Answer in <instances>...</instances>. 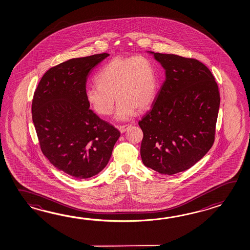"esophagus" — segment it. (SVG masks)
<instances>
[{
	"mask_svg": "<svg viewBox=\"0 0 250 250\" xmlns=\"http://www.w3.org/2000/svg\"><path fill=\"white\" fill-rule=\"evenodd\" d=\"M130 126H131V125H120V126H118L117 128L120 131V133H125Z\"/></svg>",
	"mask_w": 250,
	"mask_h": 250,
	"instance_id": "34e87169",
	"label": "esophagus"
}]
</instances>
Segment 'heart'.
Masks as SVG:
<instances>
[{
	"mask_svg": "<svg viewBox=\"0 0 250 250\" xmlns=\"http://www.w3.org/2000/svg\"><path fill=\"white\" fill-rule=\"evenodd\" d=\"M97 85L88 86L85 99L101 116L113 112L115 97L118 101L115 117L128 120L152 103L158 91V75L154 62L143 55L114 57L95 77Z\"/></svg>",
	"mask_w": 250,
	"mask_h": 250,
	"instance_id": "1",
	"label": "heart"
}]
</instances>
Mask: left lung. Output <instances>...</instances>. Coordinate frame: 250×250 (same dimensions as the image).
Segmentation results:
<instances>
[{"label": "left lung", "instance_id": "left-lung-1", "mask_svg": "<svg viewBox=\"0 0 250 250\" xmlns=\"http://www.w3.org/2000/svg\"><path fill=\"white\" fill-rule=\"evenodd\" d=\"M166 70V80L139 125L141 157L165 175L190 168L213 146L220 106L218 85L203 63L148 51Z\"/></svg>", "mask_w": 250, "mask_h": 250}]
</instances>
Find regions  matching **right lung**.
Instances as JSON below:
<instances>
[{"instance_id": "1", "label": "right lung", "mask_w": 250, "mask_h": 250, "mask_svg": "<svg viewBox=\"0 0 250 250\" xmlns=\"http://www.w3.org/2000/svg\"><path fill=\"white\" fill-rule=\"evenodd\" d=\"M109 56L76 58L51 67L38 83L32 117L42 152L56 168L77 179L105 168L120 132L90 109L87 77Z\"/></svg>"}]
</instances>
